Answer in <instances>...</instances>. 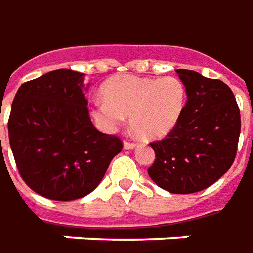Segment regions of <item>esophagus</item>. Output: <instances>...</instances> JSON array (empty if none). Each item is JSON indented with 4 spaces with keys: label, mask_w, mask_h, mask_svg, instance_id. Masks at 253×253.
<instances>
[{
    "label": "esophagus",
    "mask_w": 253,
    "mask_h": 253,
    "mask_svg": "<svg viewBox=\"0 0 253 253\" xmlns=\"http://www.w3.org/2000/svg\"><path fill=\"white\" fill-rule=\"evenodd\" d=\"M135 147H137V144H134V142H128V141L123 142V148L125 149H134Z\"/></svg>",
    "instance_id": "esophagus-1"
}]
</instances>
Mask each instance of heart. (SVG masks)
I'll return each mask as SVG.
<instances>
[{"mask_svg":"<svg viewBox=\"0 0 253 253\" xmlns=\"http://www.w3.org/2000/svg\"><path fill=\"white\" fill-rule=\"evenodd\" d=\"M92 118L105 130H116L128 116L130 126L147 140H159L177 126L185 106L184 83L174 76L161 79L116 75L101 88Z\"/></svg>","mask_w":253,"mask_h":253,"instance_id":"heart-1","label":"heart"}]
</instances>
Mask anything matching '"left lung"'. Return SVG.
Here are the masks:
<instances>
[{
    "mask_svg": "<svg viewBox=\"0 0 253 253\" xmlns=\"http://www.w3.org/2000/svg\"><path fill=\"white\" fill-rule=\"evenodd\" d=\"M176 73L187 102L177 126L151 144L156 158L148 174L171 194H192L216 183L233 165L241 118L227 84L187 69Z\"/></svg>",
    "mask_w": 253,
    "mask_h": 253,
    "instance_id": "obj_1",
    "label": "left lung"
}]
</instances>
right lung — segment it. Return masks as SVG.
Returning <instances> with one entry per match:
<instances>
[{
    "instance_id": "add662e5",
    "label": "right lung",
    "mask_w": 253,
    "mask_h": 253,
    "mask_svg": "<svg viewBox=\"0 0 253 253\" xmlns=\"http://www.w3.org/2000/svg\"><path fill=\"white\" fill-rule=\"evenodd\" d=\"M84 73L48 72L19 87L8 122L19 173L33 191L73 201L94 191L122 141L98 131L90 119Z\"/></svg>"
}]
</instances>
